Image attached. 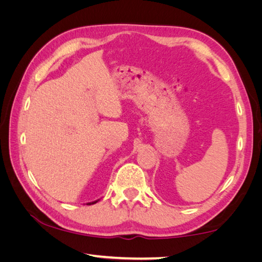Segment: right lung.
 Listing matches in <instances>:
<instances>
[{"label":"right lung","mask_w":262,"mask_h":262,"mask_svg":"<svg viewBox=\"0 0 262 262\" xmlns=\"http://www.w3.org/2000/svg\"><path fill=\"white\" fill-rule=\"evenodd\" d=\"M97 202H98V200H97ZM97 202H93V203H89V204H86V205H93V204H96Z\"/></svg>","instance_id":"1"}]
</instances>
